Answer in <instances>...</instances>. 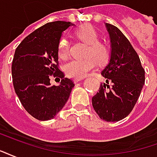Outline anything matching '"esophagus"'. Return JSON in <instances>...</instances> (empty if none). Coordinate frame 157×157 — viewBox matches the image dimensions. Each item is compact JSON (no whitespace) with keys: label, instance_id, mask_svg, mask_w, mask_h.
I'll return each mask as SVG.
<instances>
[{"label":"esophagus","instance_id":"obj_1","mask_svg":"<svg viewBox=\"0 0 157 157\" xmlns=\"http://www.w3.org/2000/svg\"><path fill=\"white\" fill-rule=\"evenodd\" d=\"M84 78H75L74 79V83H77V82H81V81H82Z\"/></svg>","mask_w":157,"mask_h":157}]
</instances>
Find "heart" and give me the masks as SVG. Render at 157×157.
Here are the masks:
<instances>
[{"mask_svg":"<svg viewBox=\"0 0 157 157\" xmlns=\"http://www.w3.org/2000/svg\"><path fill=\"white\" fill-rule=\"evenodd\" d=\"M75 36L88 44L84 53L85 59H72L65 65L66 75L71 78H82L91 70L95 68L96 61L99 64L105 63L109 57V52L105 44L98 41V34L92 26L85 24L75 31ZM71 52L70 42L67 39H60L58 45V55L62 59L68 58Z\"/></svg>","mask_w":157,"mask_h":157,"instance_id":"heart-1","label":"heart"}]
</instances>
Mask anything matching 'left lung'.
Instances as JSON below:
<instances>
[{
    "instance_id": "left-lung-1",
    "label": "left lung",
    "mask_w": 157,
    "mask_h": 157,
    "mask_svg": "<svg viewBox=\"0 0 157 157\" xmlns=\"http://www.w3.org/2000/svg\"><path fill=\"white\" fill-rule=\"evenodd\" d=\"M105 27L110 39V55L101 75L106 84L100 85L92 102L100 118L117 122L134 109L145 84V70L124 33L112 24L105 23Z\"/></svg>"
}]
</instances>
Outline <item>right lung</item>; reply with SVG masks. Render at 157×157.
Returning a JSON list of instances; mask_svg holds the SVG:
<instances>
[{
  "label": "right lung",
  "mask_w": 157,
  "mask_h": 157,
  "mask_svg": "<svg viewBox=\"0 0 157 157\" xmlns=\"http://www.w3.org/2000/svg\"><path fill=\"white\" fill-rule=\"evenodd\" d=\"M74 24L48 22L27 36L17 48L12 60L13 86L20 102L33 118H54L67 102L74 83L58 68V45L63 32ZM62 78L51 86L50 75Z\"/></svg>",
  "instance_id": "right-lung-1"
}]
</instances>
